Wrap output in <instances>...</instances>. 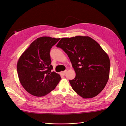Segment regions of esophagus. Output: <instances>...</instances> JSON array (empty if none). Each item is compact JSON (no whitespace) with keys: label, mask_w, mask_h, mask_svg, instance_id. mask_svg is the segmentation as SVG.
Listing matches in <instances>:
<instances>
[{"label":"esophagus","mask_w":126,"mask_h":126,"mask_svg":"<svg viewBox=\"0 0 126 126\" xmlns=\"http://www.w3.org/2000/svg\"><path fill=\"white\" fill-rule=\"evenodd\" d=\"M67 70H65V71H62V72H61V74H62V75H63V76H64V75H65V74H66V72H67Z\"/></svg>","instance_id":"esophagus-1"}]
</instances>
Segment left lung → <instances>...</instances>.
<instances>
[{
  "label": "left lung",
  "mask_w": 126,
  "mask_h": 126,
  "mask_svg": "<svg viewBox=\"0 0 126 126\" xmlns=\"http://www.w3.org/2000/svg\"><path fill=\"white\" fill-rule=\"evenodd\" d=\"M56 46L69 57L76 77L69 82L83 98H93L104 89L109 77L110 59L97 41L88 36L62 38Z\"/></svg>",
  "instance_id": "left-lung-1"
}]
</instances>
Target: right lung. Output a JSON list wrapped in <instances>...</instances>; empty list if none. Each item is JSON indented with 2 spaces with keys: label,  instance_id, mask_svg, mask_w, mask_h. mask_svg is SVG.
Wrapping results in <instances>:
<instances>
[{
  "label": "right lung",
  "instance_id": "add662e5",
  "mask_svg": "<svg viewBox=\"0 0 126 126\" xmlns=\"http://www.w3.org/2000/svg\"><path fill=\"white\" fill-rule=\"evenodd\" d=\"M60 38H38L30 45L19 59L17 70L19 79L24 89L33 96L42 97L54 90L61 79L51 71L50 49Z\"/></svg>",
  "mask_w": 126,
  "mask_h": 126
}]
</instances>
